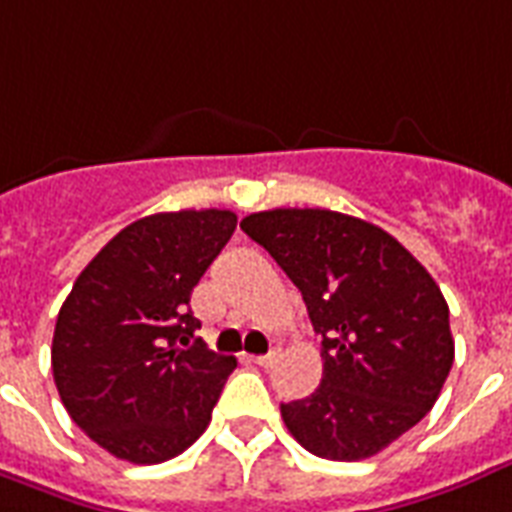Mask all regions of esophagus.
<instances>
[{
  "label": "esophagus",
  "mask_w": 512,
  "mask_h": 512,
  "mask_svg": "<svg viewBox=\"0 0 512 512\" xmlns=\"http://www.w3.org/2000/svg\"><path fill=\"white\" fill-rule=\"evenodd\" d=\"M251 360L261 368H272V366H275V360H277V352L272 350V352H267V355H256V358H251Z\"/></svg>",
  "instance_id": "34e87169"
}]
</instances>
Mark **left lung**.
<instances>
[{
	"mask_svg": "<svg viewBox=\"0 0 512 512\" xmlns=\"http://www.w3.org/2000/svg\"><path fill=\"white\" fill-rule=\"evenodd\" d=\"M301 291L323 336V379L280 403L288 433L323 459L387 449L433 408L454 363L449 304L384 229L326 208H275L240 221Z\"/></svg>",
	"mask_w": 512,
	"mask_h": 512,
	"instance_id": "8db88e82",
	"label": "left lung"
}]
</instances>
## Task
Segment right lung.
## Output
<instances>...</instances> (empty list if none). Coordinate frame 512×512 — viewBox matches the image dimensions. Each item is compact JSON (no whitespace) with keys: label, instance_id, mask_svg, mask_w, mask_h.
<instances>
[{"label":"right lung","instance_id":"right-lung-1","mask_svg":"<svg viewBox=\"0 0 512 512\" xmlns=\"http://www.w3.org/2000/svg\"><path fill=\"white\" fill-rule=\"evenodd\" d=\"M232 211L154 213L95 253L63 301L53 379L69 417L112 457L157 465L192 446L237 360L194 336L192 288L229 243Z\"/></svg>","mask_w":512,"mask_h":512}]
</instances>
